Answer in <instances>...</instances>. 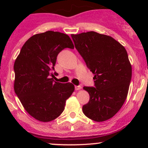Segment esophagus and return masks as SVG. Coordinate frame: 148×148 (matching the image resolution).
Listing matches in <instances>:
<instances>
[{
    "label": "esophagus",
    "instance_id": "esophagus-1",
    "mask_svg": "<svg viewBox=\"0 0 148 148\" xmlns=\"http://www.w3.org/2000/svg\"><path fill=\"white\" fill-rule=\"evenodd\" d=\"M81 89V86H75V90H79Z\"/></svg>",
    "mask_w": 148,
    "mask_h": 148
}]
</instances>
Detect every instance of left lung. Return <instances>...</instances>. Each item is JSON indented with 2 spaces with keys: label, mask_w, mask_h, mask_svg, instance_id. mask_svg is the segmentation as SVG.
<instances>
[{
  "label": "left lung",
  "mask_w": 148,
  "mask_h": 148,
  "mask_svg": "<svg viewBox=\"0 0 148 148\" xmlns=\"http://www.w3.org/2000/svg\"><path fill=\"white\" fill-rule=\"evenodd\" d=\"M71 36L95 74V87H84L90 100L83 112L94 121H106L118 113L128 94L132 69L126 49L112 37L94 31Z\"/></svg>",
  "instance_id": "8db88e82"
}]
</instances>
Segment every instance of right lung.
Masks as SVG:
<instances>
[{
	"label": "right lung",
	"instance_id": "obj_1",
	"mask_svg": "<svg viewBox=\"0 0 148 148\" xmlns=\"http://www.w3.org/2000/svg\"><path fill=\"white\" fill-rule=\"evenodd\" d=\"M74 47L68 35L49 30L30 37L15 60L14 92L25 111L39 121L57 118L74 90L71 83L61 84L51 77L54 76L51 70L58 54L64 48Z\"/></svg>",
	"mask_w": 148,
	"mask_h": 148
}]
</instances>
